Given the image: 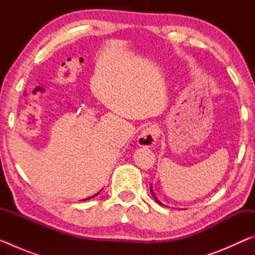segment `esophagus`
Listing matches in <instances>:
<instances>
[{
    "label": "esophagus",
    "instance_id": "34e87169",
    "mask_svg": "<svg viewBox=\"0 0 255 255\" xmlns=\"http://www.w3.org/2000/svg\"><path fill=\"white\" fill-rule=\"evenodd\" d=\"M159 136V129L155 125L147 127L140 132V135L137 138V143L141 147H153L156 145Z\"/></svg>",
    "mask_w": 255,
    "mask_h": 255
}]
</instances>
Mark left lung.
I'll list each match as a JSON object with an SVG mask.
<instances>
[{"mask_svg": "<svg viewBox=\"0 0 255 255\" xmlns=\"http://www.w3.org/2000/svg\"><path fill=\"white\" fill-rule=\"evenodd\" d=\"M150 192H152V196L154 197V199H155V201H156L158 205H161V206H165V205H163V204H162V202H161V201H159V200L157 199V197H156V196H155V193H154V191H153V188H152V185H150ZM165 207H167V206H165Z\"/></svg>", "mask_w": 255, "mask_h": 255, "instance_id": "1", "label": "left lung"}]
</instances>
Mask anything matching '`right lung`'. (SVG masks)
I'll use <instances>...</instances> for the list:
<instances>
[{
	"label": "right lung",
	"instance_id": "add662e5",
	"mask_svg": "<svg viewBox=\"0 0 255 255\" xmlns=\"http://www.w3.org/2000/svg\"><path fill=\"white\" fill-rule=\"evenodd\" d=\"M99 193H100V191H99L98 193H96V195H94V196H92V197H89V198H86V199H83V201H85V200H89V199H91V198H94V197H97V196L99 195Z\"/></svg>",
	"mask_w": 255,
	"mask_h": 255
}]
</instances>
